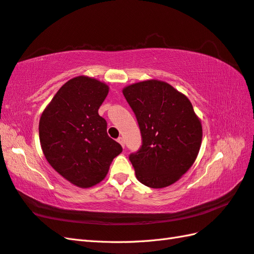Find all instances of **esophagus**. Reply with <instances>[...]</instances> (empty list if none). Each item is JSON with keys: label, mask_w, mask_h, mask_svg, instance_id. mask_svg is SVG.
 Segmentation results:
<instances>
[{"label": "esophagus", "mask_w": 254, "mask_h": 254, "mask_svg": "<svg viewBox=\"0 0 254 254\" xmlns=\"http://www.w3.org/2000/svg\"><path fill=\"white\" fill-rule=\"evenodd\" d=\"M118 142L121 144V146H122V147H124V138H123V137H121V136L119 137V138H118Z\"/></svg>", "instance_id": "1"}]
</instances>
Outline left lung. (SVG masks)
I'll list each match as a JSON object with an SVG mask.
<instances>
[{
	"label": "left lung",
	"mask_w": 254,
	"mask_h": 254,
	"mask_svg": "<svg viewBox=\"0 0 254 254\" xmlns=\"http://www.w3.org/2000/svg\"><path fill=\"white\" fill-rule=\"evenodd\" d=\"M123 95L135 113L142 146L130 155L137 180L160 189L178 181L195 161L202 124L188 97L166 82L144 80Z\"/></svg>",
	"instance_id": "left-lung-1"
}]
</instances>
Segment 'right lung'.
<instances>
[{
    "label": "right lung",
    "mask_w": 254,
    "mask_h": 254,
    "mask_svg": "<svg viewBox=\"0 0 254 254\" xmlns=\"http://www.w3.org/2000/svg\"><path fill=\"white\" fill-rule=\"evenodd\" d=\"M109 87L98 79L77 76L58 90L39 121V138L48 163L67 181L90 188L105 179L122 152L108 136L98 109Z\"/></svg>",
    "instance_id": "add662e5"
}]
</instances>
